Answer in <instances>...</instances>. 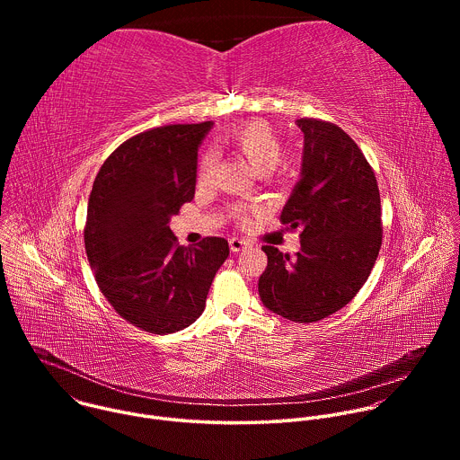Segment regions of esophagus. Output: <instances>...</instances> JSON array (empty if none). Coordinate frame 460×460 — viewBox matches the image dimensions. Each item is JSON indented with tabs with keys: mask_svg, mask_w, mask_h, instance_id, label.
I'll return each mask as SVG.
<instances>
[{
	"mask_svg": "<svg viewBox=\"0 0 460 460\" xmlns=\"http://www.w3.org/2000/svg\"><path fill=\"white\" fill-rule=\"evenodd\" d=\"M229 247H231L233 252H240V251L249 247V242L242 240V238H229Z\"/></svg>",
	"mask_w": 460,
	"mask_h": 460,
	"instance_id": "esophagus-1",
	"label": "esophagus"
}]
</instances>
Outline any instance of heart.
I'll return each mask as SVG.
<instances>
[{"instance_id": "b5f03b06", "label": "heart", "mask_w": 460, "mask_h": 460, "mask_svg": "<svg viewBox=\"0 0 460 460\" xmlns=\"http://www.w3.org/2000/svg\"><path fill=\"white\" fill-rule=\"evenodd\" d=\"M226 144L236 153H240L243 158H247V162L261 174L279 167L276 165L277 163L286 167V164H282L280 160L284 151V140L279 130L268 121H249L231 128L226 135ZM215 165V155L208 153L202 156L199 165V183L206 185L213 180ZM233 215L234 218H238V222H247L245 211L242 208H234Z\"/></svg>"}]
</instances>
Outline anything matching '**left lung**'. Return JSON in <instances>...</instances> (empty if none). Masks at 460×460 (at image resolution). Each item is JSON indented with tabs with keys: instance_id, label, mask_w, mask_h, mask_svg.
Returning a JSON list of instances; mask_svg holds the SVG:
<instances>
[{
	"instance_id": "left-lung-1",
	"label": "left lung",
	"mask_w": 460,
	"mask_h": 460,
	"mask_svg": "<svg viewBox=\"0 0 460 460\" xmlns=\"http://www.w3.org/2000/svg\"><path fill=\"white\" fill-rule=\"evenodd\" d=\"M302 178L280 222L300 229L291 258L264 245L268 268L258 295L268 309L298 323L342 309L366 284L382 245L380 192L373 167L344 130L318 118H300Z\"/></svg>"
}]
</instances>
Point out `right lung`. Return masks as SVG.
<instances>
[{"mask_svg":"<svg viewBox=\"0 0 460 460\" xmlns=\"http://www.w3.org/2000/svg\"><path fill=\"white\" fill-rule=\"evenodd\" d=\"M213 121L155 127L125 140L100 167L84 229L96 284L140 330L167 335L199 318L229 243L178 245L172 215L194 199L196 156Z\"/></svg>","mask_w":460,"mask_h":460,"instance_id":"obj_1","label":"right lung"}]
</instances>
